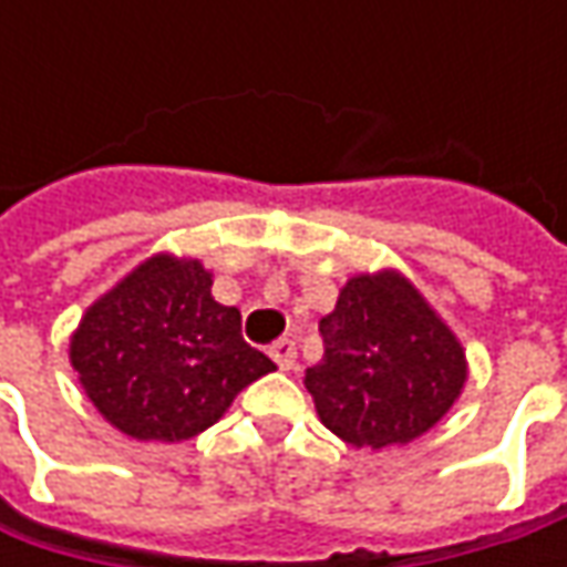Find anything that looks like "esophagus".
<instances>
[{
  "mask_svg": "<svg viewBox=\"0 0 567 567\" xmlns=\"http://www.w3.org/2000/svg\"><path fill=\"white\" fill-rule=\"evenodd\" d=\"M271 360L280 365V369H293L296 365V343L293 340H277V343H271Z\"/></svg>",
  "mask_w": 567,
  "mask_h": 567,
  "instance_id": "1",
  "label": "esophagus"
}]
</instances>
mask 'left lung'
<instances>
[{
	"label": "left lung",
	"mask_w": 567,
	"mask_h": 567,
	"mask_svg": "<svg viewBox=\"0 0 567 567\" xmlns=\"http://www.w3.org/2000/svg\"><path fill=\"white\" fill-rule=\"evenodd\" d=\"M318 334L324 357L306 388L321 423L353 447L413 442L467 381L457 338L398 271L353 277Z\"/></svg>",
	"instance_id": "1"
}]
</instances>
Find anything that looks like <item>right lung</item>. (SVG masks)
Returning <instances> with one entry per match:
<instances>
[{
  "mask_svg": "<svg viewBox=\"0 0 567 567\" xmlns=\"http://www.w3.org/2000/svg\"><path fill=\"white\" fill-rule=\"evenodd\" d=\"M72 365L100 413L142 442L205 432L277 369L243 340L239 309L214 302L202 261L173 255L147 258L87 309Z\"/></svg>",
  "mask_w": 567,
  "mask_h": 567,
  "instance_id": "add662e5",
  "label": "right lung"
}]
</instances>
